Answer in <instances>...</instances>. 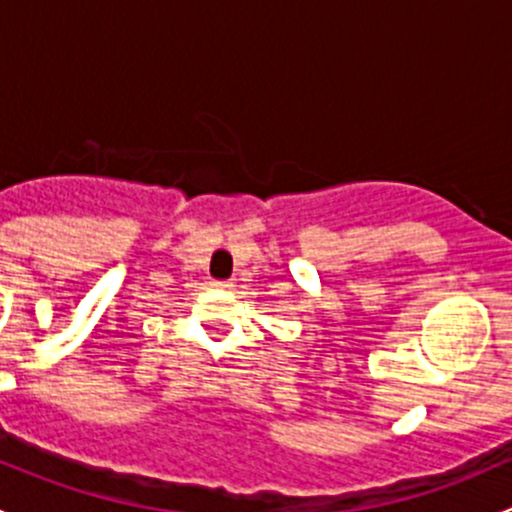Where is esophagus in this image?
<instances>
[{
  "instance_id": "obj_1",
  "label": "esophagus",
  "mask_w": 512,
  "mask_h": 512,
  "mask_svg": "<svg viewBox=\"0 0 512 512\" xmlns=\"http://www.w3.org/2000/svg\"><path fill=\"white\" fill-rule=\"evenodd\" d=\"M213 287H218V289H230L232 282H227V280H215Z\"/></svg>"
}]
</instances>
